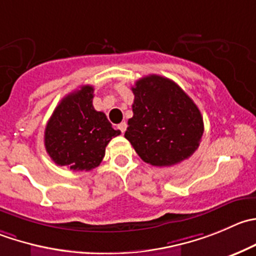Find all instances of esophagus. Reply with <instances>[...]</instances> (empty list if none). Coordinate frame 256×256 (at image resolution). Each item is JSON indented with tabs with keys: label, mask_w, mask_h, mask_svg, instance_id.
<instances>
[{
	"label": "esophagus",
	"mask_w": 256,
	"mask_h": 256,
	"mask_svg": "<svg viewBox=\"0 0 256 256\" xmlns=\"http://www.w3.org/2000/svg\"><path fill=\"white\" fill-rule=\"evenodd\" d=\"M126 128H128V125H126V122H121L120 125L118 126V130H120L122 134L126 131Z\"/></svg>",
	"instance_id": "1"
}]
</instances>
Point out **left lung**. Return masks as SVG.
Segmentation results:
<instances>
[{"label": "left lung", "instance_id": "1", "mask_svg": "<svg viewBox=\"0 0 256 256\" xmlns=\"http://www.w3.org/2000/svg\"><path fill=\"white\" fill-rule=\"evenodd\" d=\"M134 116L125 138L154 166H172L199 148L204 121L195 102L174 81L148 75L132 86Z\"/></svg>", "mask_w": 256, "mask_h": 256}]
</instances>
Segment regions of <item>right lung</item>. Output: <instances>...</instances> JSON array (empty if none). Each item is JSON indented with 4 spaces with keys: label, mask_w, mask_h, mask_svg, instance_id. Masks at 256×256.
I'll list each match as a JSON object with an SVG mask.
<instances>
[{
    "label": "right lung",
    "mask_w": 256,
    "mask_h": 256,
    "mask_svg": "<svg viewBox=\"0 0 256 256\" xmlns=\"http://www.w3.org/2000/svg\"><path fill=\"white\" fill-rule=\"evenodd\" d=\"M92 98V86H81L62 98L47 121L44 148L56 165L74 171L92 170L102 161L111 138L121 134L105 114L94 108Z\"/></svg>",
    "instance_id": "add662e5"
}]
</instances>
